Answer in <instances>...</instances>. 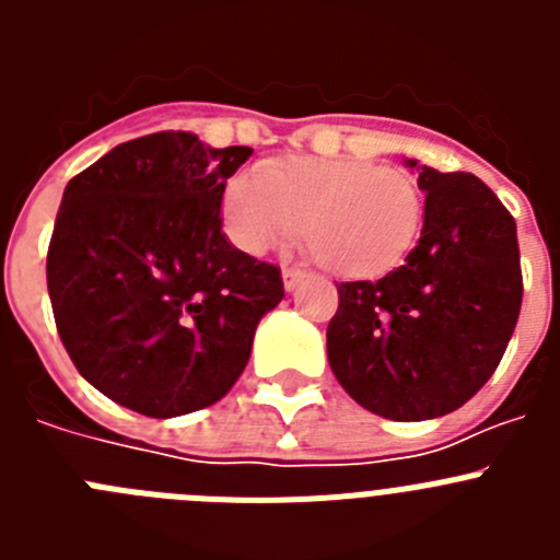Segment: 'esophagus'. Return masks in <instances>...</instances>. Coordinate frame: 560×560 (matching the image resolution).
<instances>
[{
  "label": "esophagus",
  "instance_id": "obj_1",
  "mask_svg": "<svg viewBox=\"0 0 560 560\" xmlns=\"http://www.w3.org/2000/svg\"><path fill=\"white\" fill-rule=\"evenodd\" d=\"M305 271L303 269H296V266H289V269H283V285H285V291H294L296 285L303 283L305 280Z\"/></svg>",
  "mask_w": 560,
  "mask_h": 560
}]
</instances>
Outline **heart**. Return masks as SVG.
<instances>
[{
	"mask_svg": "<svg viewBox=\"0 0 560 560\" xmlns=\"http://www.w3.org/2000/svg\"><path fill=\"white\" fill-rule=\"evenodd\" d=\"M412 173L368 160H291L235 173L224 192L237 249L264 255L300 230L308 255L339 277H375L407 260L423 230Z\"/></svg>",
	"mask_w": 560,
	"mask_h": 560,
	"instance_id": "heart-1",
	"label": "heart"
}]
</instances>
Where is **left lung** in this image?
<instances>
[{
	"label": "left lung",
	"mask_w": 560,
	"mask_h": 560,
	"mask_svg": "<svg viewBox=\"0 0 560 560\" xmlns=\"http://www.w3.org/2000/svg\"><path fill=\"white\" fill-rule=\"evenodd\" d=\"M418 185V246L381 280L336 285L328 325L345 393L389 420L440 418L474 398L502 361L524 291L516 221L497 192L474 173L427 165Z\"/></svg>",
	"instance_id": "8db88e82"
}]
</instances>
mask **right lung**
<instances>
[{
  "label": "right lung",
  "mask_w": 560,
  "mask_h": 560,
  "mask_svg": "<svg viewBox=\"0 0 560 560\" xmlns=\"http://www.w3.org/2000/svg\"><path fill=\"white\" fill-rule=\"evenodd\" d=\"M249 156L160 131L69 179L47 249L49 303L78 373L120 407L176 418L224 398L257 323L283 300L280 269L221 232L226 179Z\"/></svg>",
  "instance_id": "add662e5"
}]
</instances>
